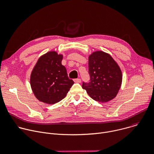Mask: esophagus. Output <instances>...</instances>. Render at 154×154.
<instances>
[{"label": "esophagus", "mask_w": 154, "mask_h": 154, "mask_svg": "<svg viewBox=\"0 0 154 154\" xmlns=\"http://www.w3.org/2000/svg\"><path fill=\"white\" fill-rule=\"evenodd\" d=\"M74 82L75 83H80L81 79H74Z\"/></svg>", "instance_id": "obj_1"}]
</instances>
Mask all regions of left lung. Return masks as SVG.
<instances>
[{
    "label": "left lung",
    "instance_id": "8db88e82",
    "mask_svg": "<svg viewBox=\"0 0 154 154\" xmlns=\"http://www.w3.org/2000/svg\"><path fill=\"white\" fill-rule=\"evenodd\" d=\"M90 82H83L82 88L94 100L106 102L115 98L122 83L120 68L109 54L93 52L89 57Z\"/></svg>",
    "mask_w": 154,
    "mask_h": 154
}]
</instances>
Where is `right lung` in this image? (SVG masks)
Returning a JSON list of instances; mask_svg holds the SVG:
<instances>
[{
    "label": "right lung",
    "mask_w": 154,
    "mask_h": 154,
    "mask_svg": "<svg viewBox=\"0 0 154 154\" xmlns=\"http://www.w3.org/2000/svg\"><path fill=\"white\" fill-rule=\"evenodd\" d=\"M62 55L49 52L38 60L30 75L35 97L44 103L54 104L64 99L74 83L61 64Z\"/></svg>",
    "instance_id": "add662e5"
}]
</instances>
